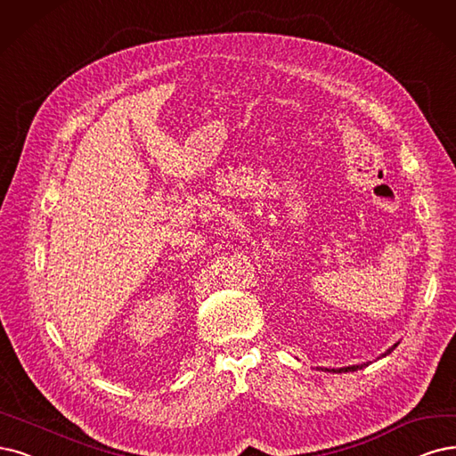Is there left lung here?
Instances as JSON below:
<instances>
[{"label":"left lung","mask_w":456,"mask_h":456,"mask_svg":"<svg viewBox=\"0 0 456 456\" xmlns=\"http://www.w3.org/2000/svg\"><path fill=\"white\" fill-rule=\"evenodd\" d=\"M398 346V342L395 346H391L385 353H381V357H387L389 353ZM370 362H362V364H353V366H344V368H323L325 372H332V374H346V372H357V370H362L364 366H368Z\"/></svg>","instance_id":"obj_1"}]
</instances>
